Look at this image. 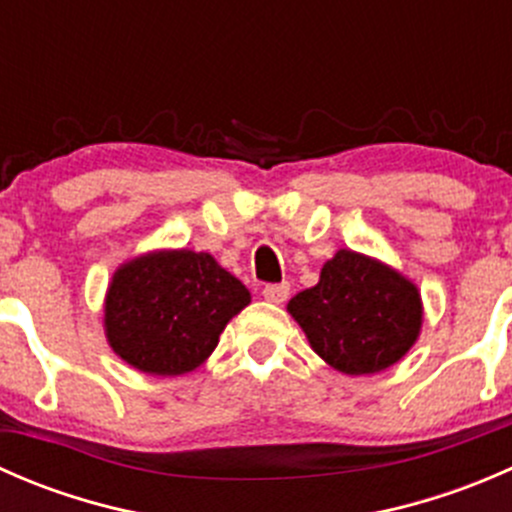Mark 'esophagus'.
<instances>
[{"mask_svg":"<svg viewBox=\"0 0 512 512\" xmlns=\"http://www.w3.org/2000/svg\"><path fill=\"white\" fill-rule=\"evenodd\" d=\"M287 294H289V285H285V282H282V285H265V287H262V297H265L267 302H272V304H282L287 299Z\"/></svg>","mask_w":512,"mask_h":512,"instance_id":"esophagus-1","label":"esophagus"}]
</instances>
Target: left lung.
<instances>
[{
    "mask_svg": "<svg viewBox=\"0 0 512 512\" xmlns=\"http://www.w3.org/2000/svg\"><path fill=\"white\" fill-rule=\"evenodd\" d=\"M287 312L309 347L349 376L396 364L414 347L423 322L414 282L354 250H339L324 262L317 285L294 294Z\"/></svg>",
    "mask_w": 512,
    "mask_h": 512,
    "instance_id": "8db88e82",
    "label": "left lung"
}]
</instances>
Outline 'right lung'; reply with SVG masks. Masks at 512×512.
Masks as SVG:
<instances>
[{
	"mask_svg": "<svg viewBox=\"0 0 512 512\" xmlns=\"http://www.w3.org/2000/svg\"><path fill=\"white\" fill-rule=\"evenodd\" d=\"M250 292L208 252L156 250L113 272L106 339L133 369L178 376L198 369Z\"/></svg>",
	"mask_w": 512,
	"mask_h": 512,
	"instance_id": "obj_1",
	"label": "right lung"
}]
</instances>
